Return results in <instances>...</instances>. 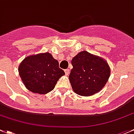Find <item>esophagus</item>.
Instances as JSON below:
<instances>
[{"label":"esophagus","mask_w":134,"mask_h":134,"mask_svg":"<svg viewBox=\"0 0 134 134\" xmlns=\"http://www.w3.org/2000/svg\"><path fill=\"white\" fill-rule=\"evenodd\" d=\"M64 72H65V74H66V76H68V75H69V74H70V70L66 69V70H65Z\"/></svg>","instance_id":"esophagus-1"}]
</instances>
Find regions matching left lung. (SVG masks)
<instances>
[{"label":"left lung","mask_w":134,"mask_h":134,"mask_svg":"<svg viewBox=\"0 0 134 134\" xmlns=\"http://www.w3.org/2000/svg\"><path fill=\"white\" fill-rule=\"evenodd\" d=\"M72 64L70 82L73 91L82 96H90L99 92L110 78L108 62L85 50L72 58Z\"/></svg>","instance_id":"left-lung-1"}]
</instances>
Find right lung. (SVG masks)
<instances>
[{
    "label": "right lung",
    "instance_id": "right-lung-1",
    "mask_svg": "<svg viewBox=\"0 0 134 134\" xmlns=\"http://www.w3.org/2000/svg\"><path fill=\"white\" fill-rule=\"evenodd\" d=\"M18 72L26 88L39 94L52 91L59 78L65 74L49 52L26 57L18 66Z\"/></svg>",
    "mask_w": 134,
    "mask_h": 134
}]
</instances>
